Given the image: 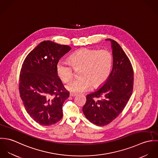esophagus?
<instances>
[{
  "label": "esophagus",
  "mask_w": 158,
  "mask_h": 158,
  "mask_svg": "<svg viewBox=\"0 0 158 158\" xmlns=\"http://www.w3.org/2000/svg\"><path fill=\"white\" fill-rule=\"evenodd\" d=\"M76 94H75V93H72V92H70V97H75V96H76Z\"/></svg>",
  "instance_id": "esophagus-1"
}]
</instances>
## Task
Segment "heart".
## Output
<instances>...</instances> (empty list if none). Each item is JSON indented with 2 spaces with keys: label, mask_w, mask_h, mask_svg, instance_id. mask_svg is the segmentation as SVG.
<instances>
[{
  "label": "heart",
  "mask_w": 158,
  "mask_h": 158,
  "mask_svg": "<svg viewBox=\"0 0 158 158\" xmlns=\"http://www.w3.org/2000/svg\"><path fill=\"white\" fill-rule=\"evenodd\" d=\"M69 63L59 61L56 64V73L64 83L71 80L74 70L78 71L80 78L73 80L66 86L68 90L81 92L90 86H101L108 78L113 66L112 53L106 49L81 48L69 57Z\"/></svg>",
  "instance_id": "1"
}]
</instances>
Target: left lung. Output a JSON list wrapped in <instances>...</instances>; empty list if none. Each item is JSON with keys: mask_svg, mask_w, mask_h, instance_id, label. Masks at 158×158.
I'll return each instance as SVG.
<instances>
[{"mask_svg": "<svg viewBox=\"0 0 158 158\" xmlns=\"http://www.w3.org/2000/svg\"><path fill=\"white\" fill-rule=\"evenodd\" d=\"M111 72L98 89L87 95L83 112L91 123L97 126L110 123L122 112L133 89L134 71L132 64L122 47L114 40Z\"/></svg>", "mask_w": 158, "mask_h": 158, "instance_id": "8db88e82", "label": "left lung"}]
</instances>
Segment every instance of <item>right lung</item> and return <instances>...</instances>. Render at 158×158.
Here are the masks:
<instances>
[{"mask_svg":"<svg viewBox=\"0 0 158 158\" xmlns=\"http://www.w3.org/2000/svg\"><path fill=\"white\" fill-rule=\"evenodd\" d=\"M71 48L50 41L37 45L25 58L19 90L27 113L38 123L50 126L63 117V103L69 97L56 73L60 59Z\"/></svg>","mask_w":158,"mask_h":158,"instance_id":"add662e5","label":"right lung"}]
</instances>
